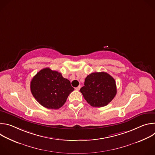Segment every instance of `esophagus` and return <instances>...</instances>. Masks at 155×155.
I'll use <instances>...</instances> for the list:
<instances>
[{
	"mask_svg": "<svg viewBox=\"0 0 155 155\" xmlns=\"http://www.w3.org/2000/svg\"><path fill=\"white\" fill-rule=\"evenodd\" d=\"M80 87H81V86H78V87H75V90H76L77 91H79V90H80Z\"/></svg>",
	"mask_w": 155,
	"mask_h": 155,
	"instance_id": "34e87169",
	"label": "esophagus"
}]
</instances>
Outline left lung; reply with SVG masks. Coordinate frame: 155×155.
Instances as JSON below:
<instances>
[{
    "label": "left lung",
    "mask_w": 155,
    "mask_h": 155,
    "mask_svg": "<svg viewBox=\"0 0 155 155\" xmlns=\"http://www.w3.org/2000/svg\"><path fill=\"white\" fill-rule=\"evenodd\" d=\"M80 91L90 105L102 107L108 105L117 94L115 79L107 72H94L85 78Z\"/></svg>",
    "instance_id": "obj_1"
}]
</instances>
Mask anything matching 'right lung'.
<instances>
[{"label":"right lung","instance_id":"add662e5","mask_svg":"<svg viewBox=\"0 0 155 155\" xmlns=\"http://www.w3.org/2000/svg\"><path fill=\"white\" fill-rule=\"evenodd\" d=\"M74 90L69 80L48 68L40 71L31 81V91L34 98L50 109L61 108Z\"/></svg>","mask_w":155,"mask_h":155}]
</instances>
